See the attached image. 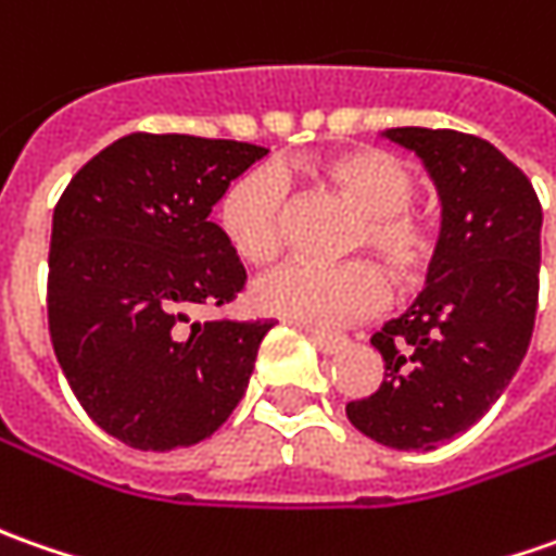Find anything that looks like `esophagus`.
Segmentation results:
<instances>
[{"label": "esophagus", "instance_id": "esophagus-1", "mask_svg": "<svg viewBox=\"0 0 556 556\" xmlns=\"http://www.w3.org/2000/svg\"><path fill=\"white\" fill-rule=\"evenodd\" d=\"M307 336L316 344V351H323V354H338V351H344L348 348V338L336 336V332H316V329H307Z\"/></svg>", "mask_w": 556, "mask_h": 556}]
</instances>
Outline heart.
I'll list each match as a JSON object with an SVG mask.
<instances>
[{"instance_id":"obj_1","label":"heart","mask_w":556,"mask_h":556,"mask_svg":"<svg viewBox=\"0 0 556 556\" xmlns=\"http://www.w3.org/2000/svg\"><path fill=\"white\" fill-rule=\"evenodd\" d=\"M316 178L359 212L344 245L348 252H372L400 289L428 279L440 240L431 218L412 205L418 184L409 165L381 147H354L316 165ZM286 212V181L274 168H252L220 197L218 224L242 261L267 264L282 249ZM252 298L261 311L298 326L336 329L378 311L388 298V282L366 258L332 267L292 261L261 277Z\"/></svg>"}]
</instances>
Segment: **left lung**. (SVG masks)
I'll return each instance as SVG.
<instances>
[{
  "label": "left lung",
  "mask_w": 556,
  "mask_h": 556,
  "mask_svg": "<svg viewBox=\"0 0 556 556\" xmlns=\"http://www.w3.org/2000/svg\"><path fill=\"white\" fill-rule=\"evenodd\" d=\"M443 202L428 289L375 332L378 391L351 400L356 431L391 450H437L502 396L527 356L542 261V202L502 150L452 128H393Z\"/></svg>",
  "instance_id": "obj_1"
}]
</instances>
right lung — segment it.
Wrapping results in <instances>:
<instances>
[{"label":"right lung","mask_w":556,"mask_h":556,"mask_svg":"<svg viewBox=\"0 0 556 556\" xmlns=\"http://www.w3.org/2000/svg\"><path fill=\"white\" fill-rule=\"evenodd\" d=\"M267 150L131 131L54 205L49 336L88 418L125 446H193L237 409L270 319L190 323L245 289L212 205Z\"/></svg>","instance_id":"add662e5"}]
</instances>
